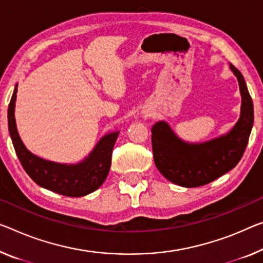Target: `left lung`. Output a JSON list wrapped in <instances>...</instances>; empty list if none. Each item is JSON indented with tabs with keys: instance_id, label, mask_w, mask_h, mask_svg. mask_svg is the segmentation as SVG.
I'll list each match as a JSON object with an SVG mask.
<instances>
[{
	"instance_id": "8db88e82",
	"label": "left lung",
	"mask_w": 263,
	"mask_h": 263,
	"mask_svg": "<svg viewBox=\"0 0 263 263\" xmlns=\"http://www.w3.org/2000/svg\"><path fill=\"white\" fill-rule=\"evenodd\" d=\"M239 80L241 116L227 135L199 144L177 139L163 121L152 128L153 156L160 173L171 182L193 188L216 180L239 163L248 144L254 122L253 101L240 70L230 64Z\"/></svg>"
}]
</instances>
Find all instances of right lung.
I'll return each mask as SVG.
<instances>
[{
  "label": "right lung",
  "mask_w": 263,
  "mask_h": 263,
  "mask_svg": "<svg viewBox=\"0 0 263 263\" xmlns=\"http://www.w3.org/2000/svg\"><path fill=\"white\" fill-rule=\"evenodd\" d=\"M17 84L8 107V127L16 155L26 173L35 183L64 196L80 197L96 191L104 182L111 164V153L119 132L110 133L99 141L91 154L78 164H61L31 154L20 139L15 122V101Z\"/></svg>",
  "instance_id": "1"
}]
</instances>
